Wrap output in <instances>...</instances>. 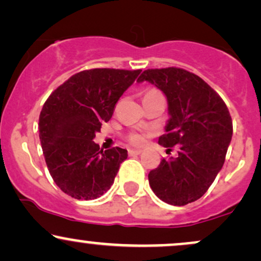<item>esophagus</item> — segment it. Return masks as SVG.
Returning <instances> with one entry per match:
<instances>
[{
    "label": "esophagus",
    "mask_w": 261,
    "mask_h": 261,
    "mask_svg": "<svg viewBox=\"0 0 261 261\" xmlns=\"http://www.w3.org/2000/svg\"><path fill=\"white\" fill-rule=\"evenodd\" d=\"M142 153L141 149H128V155H139Z\"/></svg>",
    "instance_id": "34e87169"
}]
</instances>
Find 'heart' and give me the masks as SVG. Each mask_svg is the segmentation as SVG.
I'll use <instances>...</instances> for the list:
<instances>
[{"instance_id": "b5f03b06", "label": "heart", "mask_w": 261, "mask_h": 261, "mask_svg": "<svg viewBox=\"0 0 261 261\" xmlns=\"http://www.w3.org/2000/svg\"><path fill=\"white\" fill-rule=\"evenodd\" d=\"M150 95H162V93L159 92V91H156V90H149L148 92H147L144 96H150ZM127 140H128V142H131L134 144H140V143H142V141H143L142 136H141V135H139V134H136V133L128 134L127 135Z\"/></svg>"}]
</instances>
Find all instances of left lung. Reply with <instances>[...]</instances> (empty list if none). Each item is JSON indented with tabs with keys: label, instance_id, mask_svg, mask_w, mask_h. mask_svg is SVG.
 Wrapping results in <instances>:
<instances>
[{
	"label": "left lung",
	"instance_id": "obj_1",
	"mask_svg": "<svg viewBox=\"0 0 261 261\" xmlns=\"http://www.w3.org/2000/svg\"><path fill=\"white\" fill-rule=\"evenodd\" d=\"M162 90L170 119L159 144L177 146L176 158L162 159L149 171V186L171 205H186L208 191L225 163L232 119L225 102L198 75L181 68L147 69L137 79Z\"/></svg>",
	"mask_w": 261,
	"mask_h": 261
}]
</instances>
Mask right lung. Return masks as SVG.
<instances>
[{
    "instance_id": "obj_1",
    "label": "right lung",
    "mask_w": 261,
    "mask_h": 261,
    "mask_svg": "<svg viewBox=\"0 0 261 261\" xmlns=\"http://www.w3.org/2000/svg\"><path fill=\"white\" fill-rule=\"evenodd\" d=\"M140 73V69L83 70L47 98L39 119L41 147L53 181L68 196L96 199L111 188L127 150L99 149L93 139Z\"/></svg>"
}]
</instances>
